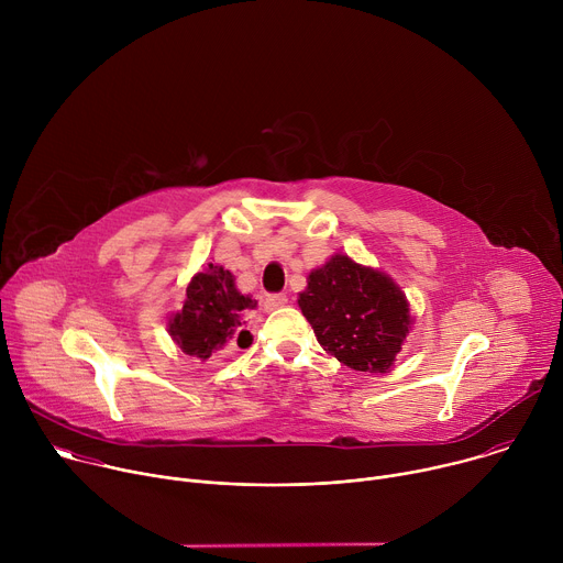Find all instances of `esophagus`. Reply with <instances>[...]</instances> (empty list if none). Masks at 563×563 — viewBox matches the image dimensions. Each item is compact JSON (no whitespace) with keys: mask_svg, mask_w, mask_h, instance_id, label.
I'll list each match as a JSON object with an SVG mask.
<instances>
[{"mask_svg":"<svg viewBox=\"0 0 563 563\" xmlns=\"http://www.w3.org/2000/svg\"><path fill=\"white\" fill-rule=\"evenodd\" d=\"M285 305H287V296H285V294H269V296H265V300H263L265 311H276V309H280V307H285Z\"/></svg>","mask_w":563,"mask_h":563,"instance_id":"1","label":"esophagus"}]
</instances>
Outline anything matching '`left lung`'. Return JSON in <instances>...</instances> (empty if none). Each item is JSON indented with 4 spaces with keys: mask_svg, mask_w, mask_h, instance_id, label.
Listing matches in <instances>:
<instances>
[{
    "mask_svg": "<svg viewBox=\"0 0 563 563\" xmlns=\"http://www.w3.org/2000/svg\"><path fill=\"white\" fill-rule=\"evenodd\" d=\"M298 305L323 350L356 372L385 374L410 328L394 280L341 254L309 274Z\"/></svg>",
    "mask_w": 563,
    "mask_h": 563,
    "instance_id": "1",
    "label": "left lung"
}]
</instances>
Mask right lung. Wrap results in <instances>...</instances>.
<instances>
[{"mask_svg":"<svg viewBox=\"0 0 563 563\" xmlns=\"http://www.w3.org/2000/svg\"><path fill=\"white\" fill-rule=\"evenodd\" d=\"M256 300L235 289L231 272L211 265L191 278L183 311L169 320V332L178 347L207 361L227 343L245 345L250 332L245 330V311L254 309Z\"/></svg>","mask_w":563,"mask_h":563,"instance_id":"obj_1","label":"right lung"}]
</instances>
